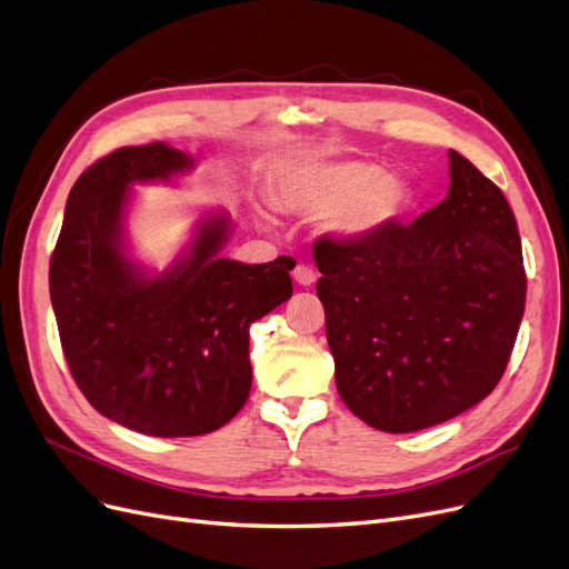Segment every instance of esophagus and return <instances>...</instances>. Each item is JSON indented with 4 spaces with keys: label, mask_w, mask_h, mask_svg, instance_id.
I'll return each mask as SVG.
<instances>
[{
    "label": "esophagus",
    "mask_w": 569,
    "mask_h": 569,
    "mask_svg": "<svg viewBox=\"0 0 569 569\" xmlns=\"http://www.w3.org/2000/svg\"><path fill=\"white\" fill-rule=\"evenodd\" d=\"M292 279H296V283L298 286H311L317 281V273H315V269L311 267H307V264H298L296 269H292Z\"/></svg>",
    "instance_id": "34e87169"
}]
</instances>
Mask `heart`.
<instances>
[{
  "instance_id": "heart-1",
  "label": "heart",
  "mask_w": 569,
  "mask_h": 569,
  "mask_svg": "<svg viewBox=\"0 0 569 569\" xmlns=\"http://www.w3.org/2000/svg\"><path fill=\"white\" fill-rule=\"evenodd\" d=\"M281 203L309 217L328 214V229L363 241L388 227L407 203L405 181L366 160H315L292 168L279 184Z\"/></svg>"
}]
</instances>
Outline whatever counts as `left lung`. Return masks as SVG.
Returning <instances> with one entry per match:
<instances>
[{
	"label": "left lung",
	"instance_id": "obj_1",
	"mask_svg": "<svg viewBox=\"0 0 569 569\" xmlns=\"http://www.w3.org/2000/svg\"><path fill=\"white\" fill-rule=\"evenodd\" d=\"M449 196L363 241L323 236L317 296L342 401L382 432L468 411L501 380L527 277L503 191L449 151Z\"/></svg>",
	"mask_w": 569,
	"mask_h": 569
}]
</instances>
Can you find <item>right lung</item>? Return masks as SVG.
Masks as SVG:
<instances>
[{"instance_id":"right-lung-1","label":"right lung","mask_w":569,"mask_h":569,"mask_svg":"<svg viewBox=\"0 0 569 569\" xmlns=\"http://www.w3.org/2000/svg\"><path fill=\"white\" fill-rule=\"evenodd\" d=\"M191 168L187 153L162 141L97 160L68 193L49 262L72 380L101 416L151 437L227 426L250 395V323L292 296L290 258H219L231 231L224 212L206 217L189 252L158 277L127 258L130 187Z\"/></svg>"}]
</instances>
